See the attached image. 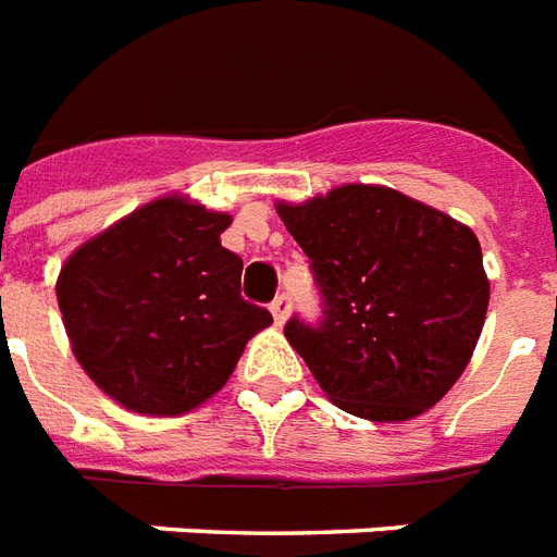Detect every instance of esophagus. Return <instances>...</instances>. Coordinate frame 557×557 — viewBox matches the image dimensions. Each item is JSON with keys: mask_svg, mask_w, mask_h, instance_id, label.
Returning a JSON list of instances; mask_svg holds the SVG:
<instances>
[{"mask_svg": "<svg viewBox=\"0 0 557 557\" xmlns=\"http://www.w3.org/2000/svg\"><path fill=\"white\" fill-rule=\"evenodd\" d=\"M270 310H273V319L275 324H284L287 322V313H290V296H275L273 305H270Z\"/></svg>", "mask_w": 557, "mask_h": 557, "instance_id": "1", "label": "esophagus"}]
</instances>
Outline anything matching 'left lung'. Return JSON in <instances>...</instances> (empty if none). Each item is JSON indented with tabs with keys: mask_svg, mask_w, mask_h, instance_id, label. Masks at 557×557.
Here are the masks:
<instances>
[{
	"mask_svg": "<svg viewBox=\"0 0 557 557\" xmlns=\"http://www.w3.org/2000/svg\"><path fill=\"white\" fill-rule=\"evenodd\" d=\"M278 215L310 258L322 315L284 336L342 411L411 420L446 394L488 307L469 226L385 186L350 184Z\"/></svg>",
	"mask_w": 557,
	"mask_h": 557,
	"instance_id": "left-lung-1",
	"label": "left lung"
}]
</instances>
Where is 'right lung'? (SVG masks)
<instances>
[{
	"mask_svg": "<svg viewBox=\"0 0 557 557\" xmlns=\"http://www.w3.org/2000/svg\"><path fill=\"white\" fill-rule=\"evenodd\" d=\"M233 218L181 198L146 203L83 244L57 282L79 364L140 413H184L233 373L273 322L242 296V256L221 247Z\"/></svg>",
	"mask_w": 557,
	"mask_h": 557,
	"instance_id": "1",
	"label": "right lung"
}]
</instances>
